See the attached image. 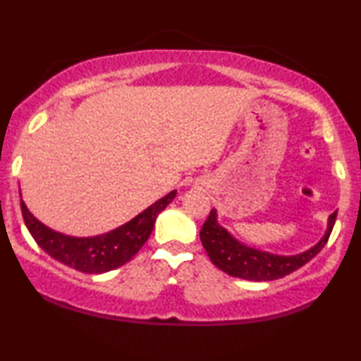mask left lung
I'll list each match as a JSON object with an SVG mask.
<instances>
[{
    "mask_svg": "<svg viewBox=\"0 0 361 361\" xmlns=\"http://www.w3.org/2000/svg\"><path fill=\"white\" fill-rule=\"evenodd\" d=\"M335 219L337 212L327 219V228L322 238L309 250L295 255H278L253 248L235 238L225 226L219 224V214L212 209L209 219L200 230V241L212 263L224 273L248 281H274L302 268L320 253L332 233Z\"/></svg>",
    "mask_w": 361,
    "mask_h": 361,
    "instance_id": "8db88e82",
    "label": "left lung"
}]
</instances>
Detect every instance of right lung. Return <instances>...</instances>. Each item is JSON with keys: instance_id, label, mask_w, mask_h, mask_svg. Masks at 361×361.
Wrapping results in <instances>:
<instances>
[{"instance_id": "obj_1", "label": "right lung", "mask_w": 361, "mask_h": 361, "mask_svg": "<svg viewBox=\"0 0 361 361\" xmlns=\"http://www.w3.org/2000/svg\"><path fill=\"white\" fill-rule=\"evenodd\" d=\"M176 194L177 190H171L169 194L137 214L135 219L106 233L72 236L49 228L47 225L39 221L29 212L19 190L24 224L36 243L59 263L87 274H103L128 263L149 238L157 215L174 200Z\"/></svg>"}]
</instances>
